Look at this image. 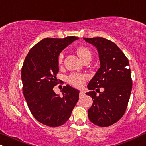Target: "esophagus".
Instances as JSON below:
<instances>
[{"label": "esophagus", "instance_id": "obj_1", "mask_svg": "<svg viewBox=\"0 0 146 146\" xmlns=\"http://www.w3.org/2000/svg\"><path fill=\"white\" fill-rule=\"evenodd\" d=\"M84 94H85V93H84V92L83 90H80V96H83Z\"/></svg>", "mask_w": 146, "mask_h": 146}]
</instances>
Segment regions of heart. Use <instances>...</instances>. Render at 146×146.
Here are the masks:
<instances>
[{
	"label": "heart",
	"mask_w": 146,
	"mask_h": 146,
	"mask_svg": "<svg viewBox=\"0 0 146 146\" xmlns=\"http://www.w3.org/2000/svg\"><path fill=\"white\" fill-rule=\"evenodd\" d=\"M77 54H78L79 57L82 61H84L87 58H91L92 54H91L90 51L87 48V47L82 46L78 47L77 49ZM63 58H64V54L63 53H60L58 56V61L59 64H61L62 62ZM88 79V76L86 74L81 73H73L70 74L66 78V80L71 85L77 88H81L85 84L86 81Z\"/></svg>",
	"instance_id": "b5f03b06"
}]
</instances>
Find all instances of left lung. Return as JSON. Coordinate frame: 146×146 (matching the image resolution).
<instances>
[{
  "mask_svg": "<svg viewBox=\"0 0 146 146\" xmlns=\"http://www.w3.org/2000/svg\"><path fill=\"white\" fill-rule=\"evenodd\" d=\"M84 39L96 47L101 64L87 86L90 91L86 94L93 101L88 115L93 124L106 127L120 120L127 108L133 85L129 60L110 40L102 37ZM100 87L103 88L102 92Z\"/></svg>",
  "mask_w": 146,
  "mask_h": 146,
  "instance_id": "left-lung-1",
  "label": "left lung"
}]
</instances>
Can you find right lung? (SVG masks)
<instances>
[{
	"mask_svg": "<svg viewBox=\"0 0 146 146\" xmlns=\"http://www.w3.org/2000/svg\"><path fill=\"white\" fill-rule=\"evenodd\" d=\"M78 37L45 38L36 43L26 56L22 68L23 94L31 113L41 123L56 127L69 119L79 100L80 91L66 85L63 96L56 94L53 88L59 83V54Z\"/></svg>",
	"mask_w": 146,
	"mask_h": 146,
	"instance_id": "1",
	"label": "right lung"
}]
</instances>
